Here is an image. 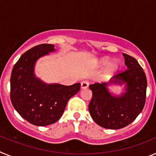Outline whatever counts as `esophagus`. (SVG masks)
<instances>
[{
    "label": "esophagus",
    "mask_w": 156,
    "mask_h": 156,
    "mask_svg": "<svg viewBox=\"0 0 156 156\" xmlns=\"http://www.w3.org/2000/svg\"><path fill=\"white\" fill-rule=\"evenodd\" d=\"M89 86V83L87 81H83L81 82V88L82 89H86V88L88 87Z\"/></svg>",
    "instance_id": "1"
}]
</instances>
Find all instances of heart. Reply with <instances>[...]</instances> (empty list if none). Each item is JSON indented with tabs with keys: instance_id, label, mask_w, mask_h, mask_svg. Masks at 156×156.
I'll list each match as a JSON object with an SVG mask.
<instances>
[{
	"instance_id": "b5f03b06",
	"label": "heart",
	"mask_w": 156,
	"mask_h": 156,
	"mask_svg": "<svg viewBox=\"0 0 156 156\" xmlns=\"http://www.w3.org/2000/svg\"><path fill=\"white\" fill-rule=\"evenodd\" d=\"M108 64L102 73L103 79H110L112 76H113L116 73L120 67V63L119 61H113L110 62V58L102 57L101 58L97 59L95 62V65L98 67H103Z\"/></svg>"
}]
</instances>
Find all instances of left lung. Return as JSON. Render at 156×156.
Masks as SVG:
<instances>
[{
	"label": "left lung",
	"instance_id": "1",
	"mask_svg": "<svg viewBox=\"0 0 156 156\" xmlns=\"http://www.w3.org/2000/svg\"><path fill=\"white\" fill-rule=\"evenodd\" d=\"M128 69L114 76L108 83L89 86L92 98L89 112L97 124L106 129H121L133 122L141 112L146 98L147 79L138 62L122 53ZM124 85L125 91L114 95L108 87Z\"/></svg>",
	"mask_w": 156,
	"mask_h": 156
}]
</instances>
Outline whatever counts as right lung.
<instances>
[{
	"label": "right lung",
	"instance_id": "1",
	"mask_svg": "<svg viewBox=\"0 0 156 156\" xmlns=\"http://www.w3.org/2000/svg\"><path fill=\"white\" fill-rule=\"evenodd\" d=\"M55 51V45L43 44L25 52L12 69L11 101L18 113L36 126H48L62 115L68 101L80 89V83L71 86L47 83L36 76L37 60Z\"/></svg>",
	"mask_w": 156,
	"mask_h": 156
}]
</instances>
